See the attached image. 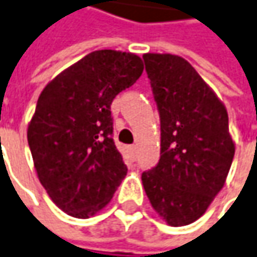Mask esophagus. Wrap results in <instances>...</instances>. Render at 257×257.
Listing matches in <instances>:
<instances>
[{"instance_id": "1", "label": "esophagus", "mask_w": 257, "mask_h": 257, "mask_svg": "<svg viewBox=\"0 0 257 257\" xmlns=\"http://www.w3.org/2000/svg\"><path fill=\"white\" fill-rule=\"evenodd\" d=\"M128 153H129V157L134 160L135 157H137V147L135 145H131V147H128Z\"/></svg>"}]
</instances>
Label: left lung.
<instances>
[{"instance_id":"8db88e82","label":"left lung","mask_w":257,"mask_h":257,"mask_svg":"<svg viewBox=\"0 0 257 257\" xmlns=\"http://www.w3.org/2000/svg\"><path fill=\"white\" fill-rule=\"evenodd\" d=\"M161 129L159 164L144 172L145 193L172 227L202 217L222 189L234 157L222 101L186 59L170 53L143 56Z\"/></svg>"}]
</instances>
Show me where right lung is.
I'll list each match as a JSON object with an SVG mask.
<instances>
[{
  "mask_svg": "<svg viewBox=\"0 0 257 257\" xmlns=\"http://www.w3.org/2000/svg\"><path fill=\"white\" fill-rule=\"evenodd\" d=\"M143 71L135 53L94 51L56 75L39 96L27 141L42 186L71 217L97 214L126 176L112 138L110 104Z\"/></svg>",
  "mask_w": 257,
  "mask_h": 257,
  "instance_id": "1",
  "label": "right lung"
}]
</instances>
